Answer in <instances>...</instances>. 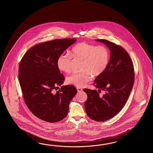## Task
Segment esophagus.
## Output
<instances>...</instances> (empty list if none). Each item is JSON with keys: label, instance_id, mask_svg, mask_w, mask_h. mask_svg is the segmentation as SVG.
<instances>
[{"label": "esophagus", "instance_id": "esophagus-1", "mask_svg": "<svg viewBox=\"0 0 153 153\" xmlns=\"http://www.w3.org/2000/svg\"><path fill=\"white\" fill-rule=\"evenodd\" d=\"M76 89H77V91L79 92H81V91H82V88H79V87H76Z\"/></svg>", "mask_w": 153, "mask_h": 153}]
</instances>
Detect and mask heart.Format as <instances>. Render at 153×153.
<instances>
[{
    "label": "heart",
    "instance_id": "obj_1",
    "mask_svg": "<svg viewBox=\"0 0 153 153\" xmlns=\"http://www.w3.org/2000/svg\"><path fill=\"white\" fill-rule=\"evenodd\" d=\"M59 55L57 66L59 71L69 73L71 71L72 57L82 61L80 73H73L66 78L68 84L82 87L91 80L92 75L97 77L106 70L109 62L110 53L107 47L96 46L87 42L76 44L70 53Z\"/></svg>",
    "mask_w": 153,
    "mask_h": 153
}]
</instances>
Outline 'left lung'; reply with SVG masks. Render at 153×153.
Wrapping results in <instances>:
<instances>
[{"instance_id": "obj_1", "label": "left lung", "mask_w": 153, "mask_h": 153, "mask_svg": "<svg viewBox=\"0 0 153 153\" xmlns=\"http://www.w3.org/2000/svg\"><path fill=\"white\" fill-rule=\"evenodd\" d=\"M96 40L103 42L111 50L107 68L93 84L98 91L102 90L104 94L84 88L88 95L84 106L88 117L101 122L111 119L123 108L133 88L134 72L132 61L123 47L105 39Z\"/></svg>"}]
</instances>
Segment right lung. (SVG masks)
I'll return each mask as SVG.
<instances>
[{"mask_svg": "<svg viewBox=\"0 0 153 153\" xmlns=\"http://www.w3.org/2000/svg\"><path fill=\"white\" fill-rule=\"evenodd\" d=\"M76 40L74 38L52 40L36 44L21 59L19 79L25 103L40 119L56 123L67 116L69 104L77 93L73 85L62 86L65 79L57 59Z\"/></svg>", "mask_w": 153, "mask_h": 153, "instance_id": "add662e5", "label": "right lung"}]
</instances>
